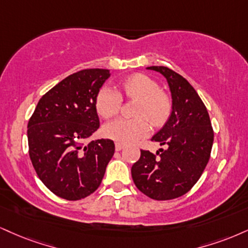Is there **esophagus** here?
I'll list each match as a JSON object with an SVG mask.
<instances>
[{
	"mask_svg": "<svg viewBox=\"0 0 248 248\" xmlns=\"http://www.w3.org/2000/svg\"><path fill=\"white\" fill-rule=\"evenodd\" d=\"M124 149V144H121V143H115V150L116 151H120Z\"/></svg>",
	"mask_w": 248,
	"mask_h": 248,
	"instance_id": "1",
	"label": "esophagus"
}]
</instances>
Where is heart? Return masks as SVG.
I'll return each mask as SVG.
<instances>
[{
	"instance_id": "heart-1",
	"label": "heart",
	"mask_w": 248,
	"mask_h": 248,
	"mask_svg": "<svg viewBox=\"0 0 248 248\" xmlns=\"http://www.w3.org/2000/svg\"><path fill=\"white\" fill-rule=\"evenodd\" d=\"M122 97L139 100L135 115L137 119H116L103 128L104 135L122 144L136 142L150 130V124L160 127L168 121L172 109L170 95L159 90V84L144 74H134L119 84V92L103 86L95 95V108L104 119H109L120 111ZM148 120L147 121L146 119Z\"/></svg>"
}]
</instances>
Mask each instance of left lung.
Segmentation results:
<instances>
[{
	"mask_svg": "<svg viewBox=\"0 0 248 248\" xmlns=\"http://www.w3.org/2000/svg\"><path fill=\"white\" fill-rule=\"evenodd\" d=\"M147 69L162 74L171 91V115L151 139L168 149H159L156 155L141 150L132 177L143 194L165 201L183 196L198 183L209 162L214 130L203 101L188 80L163 65Z\"/></svg>",
	"mask_w": 248,
	"mask_h": 248,
	"instance_id": "1",
	"label": "left lung"
}]
</instances>
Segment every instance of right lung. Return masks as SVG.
I'll return each instance as SVG.
<instances>
[{"label": "right lung", "instance_id": "right-lung-1", "mask_svg": "<svg viewBox=\"0 0 248 248\" xmlns=\"http://www.w3.org/2000/svg\"><path fill=\"white\" fill-rule=\"evenodd\" d=\"M108 69H84L62 79L39 100L29 120V154L39 179L68 201L100 186L114 155L112 140L84 141L99 128L95 95Z\"/></svg>", "mask_w": 248, "mask_h": 248}]
</instances>
